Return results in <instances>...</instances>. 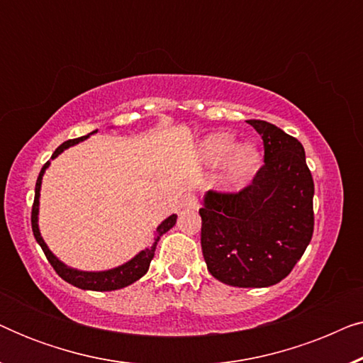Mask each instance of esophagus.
<instances>
[{"label":"esophagus","mask_w":363,"mask_h":363,"mask_svg":"<svg viewBox=\"0 0 363 363\" xmlns=\"http://www.w3.org/2000/svg\"><path fill=\"white\" fill-rule=\"evenodd\" d=\"M180 208H182L183 211H195V210H198L196 196L191 195V193H188V195H185V196L182 198Z\"/></svg>","instance_id":"1"}]
</instances>
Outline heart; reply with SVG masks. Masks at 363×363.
<instances>
[{"label": "heart", "mask_w": 363, "mask_h": 363, "mask_svg": "<svg viewBox=\"0 0 363 363\" xmlns=\"http://www.w3.org/2000/svg\"><path fill=\"white\" fill-rule=\"evenodd\" d=\"M203 162L208 167L225 165V182L230 186H241L255 175L261 163V152L251 142L236 145L231 133L218 132L205 137L200 143Z\"/></svg>", "instance_id": "1"}]
</instances>
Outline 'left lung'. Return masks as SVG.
Masks as SVG:
<instances>
[{"instance_id": "obj_1", "label": "left lung", "mask_w": 363, "mask_h": 363, "mask_svg": "<svg viewBox=\"0 0 363 363\" xmlns=\"http://www.w3.org/2000/svg\"><path fill=\"white\" fill-rule=\"evenodd\" d=\"M264 142V165L240 193L203 195L201 251L208 271L235 287L281 282L314 233V182L297 138L264 121H247Z\"/></svg>"}]
</instances>
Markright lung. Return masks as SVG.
<instances>
[{"label": "right lung", "instance_id": "right-lung-1", "mask_svg": "<svg viewBox=\"0 0 363 363\" xmlns=\"http://www.w3.org/2000/svg\"><path fill=\"white\" fill-rule=\"evenodd\" d=\"M97 130H94L91 133H87L86 137L81 138H74V140H67L64 142L62 145H59L56 148V152L52 153V160L57 158L64 150L71 148L77 143H81L84 140H87L92 133H96ZM51 165V162H48L46 165L41 168L39 172L38 182H36V190H34V205H33V213H31V225H33V235L36 238L38 245L43 247L44 255H46L48 261L51 262V266L56 269L59 276L62 277L64 281L69 282V284L79 287V289L84 291H117L122 289V287H127L133 284V282L140 279L147 274L148 267H150V262L155 256V250H157V242L160 241V238L165 235L167 231H170L177 223V215H170L165 218L160 225L157 226L155 230V236H153V241L148 245L145 250H142L140 252H137L132 259H128L127 262H123L121 266L112 267V269H106V271H82V269H76V267L67 266L66 262H62L59 257L54 255V252L49 250V246L46 245V241L43 240L41 231H39V198H41V183H43V177L46 170Z\"/></svg>", "mask_w": 363, "mask_h": 363}]
</instances>
